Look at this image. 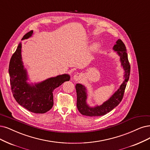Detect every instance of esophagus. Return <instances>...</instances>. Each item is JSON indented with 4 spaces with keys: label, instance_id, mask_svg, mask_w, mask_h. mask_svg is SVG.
<instances>
[{
    "label": "esophagus",
    "instance_id": "esophagus-1",
    "mask_svg": "<svg viewBox=\"0 0 150 150\" xmlns=\"http://www.w3.org/2000/svg\"><path fill=\"white\" fill-rule=\"evenodd\" d=\"M81 78H82V75H81V74L77 73L76 74H75V75L74 76L73 79H74V80H75V81H79V80H80Z\"/></svg>",
    "mask_w": 150,
    "mask_h": 150
}]
</instances>
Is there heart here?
I'll list each match as a JSON object with an SVG mask.
<instances>
[{
  "label": "heart",
  "instance_id": "obj_1",
  "mask_svg": "<svg viewBox=\"0 0 150 150\" xmlns=\"http://www.w3.org/2000/svg\"><path fill=\"white\" fill-rule=\"evenodd\" d=\"M97 47H98L97 44H95V45H93L92 49H93V50H96L97 49Z\"/></svg>",
  "mask_w": 150,
  "mask_h": 150
}]
</instances>
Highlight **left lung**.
I'll return each instance as SVG.
<instances>
[{
    "label": "left lung",
    "mask_w": 150,
    "mask_h": 150,
    "mask_svg": "<svg viewBox=\"0 0 150 150\" xmlns=\"http://www.w3.org/2000/svg\"><path fill=\"white\" fill-rule=\"evenodd\" d=\"M113 50L114 51L117 52V54L120 57L121 66L122 67L124 70V80L122 83L108 100L104 102L101 105H99V106L96 105L94 107L90 106L86 102L88 98L86 88L81 84L77 83L75 85L77 96L76 106L79 111L82 115L90 116V117L104 115L112 110L116 106H117L122 99L127 83L128 82L129 79L130 65L129 62L128 55L126 52L127 49L125 46L120 40H118L116 41V44L113 46Z\"/></svg>",
    "instance_id": "obj_1"
}]
</instances>
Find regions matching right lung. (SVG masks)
I'll use <instances>...</instances> for the list:
<instances>
[{"instance_id":"obj_1","label":"right lung","mask_w":150,"mask_h":150,"mask_svg":"<svg viewBox=\"0 0 150 150\" xmlns=\"http://www.w3.org/2000/svg\"><path fill=\"white\" fill-rule=\"evenodd\" d=\"M33 34V30L27 33L21 41L31 37ZM8 73L11 89L16 102L36 114L45 113L52 108L54 90L70 79V75L65 74L35 83L28 82L30 79L22 61L21 42L11 57Z\"/></svg>"}]
</instances>
